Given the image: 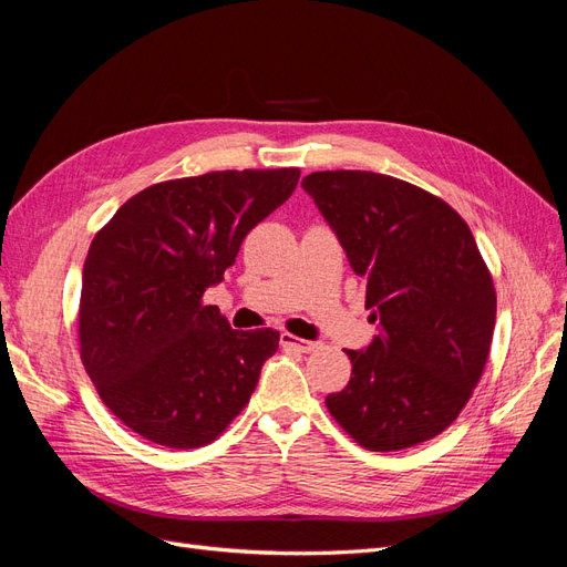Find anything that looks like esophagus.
I'll list each match as a JSON object with an SVG mask.
<instances>
[{
  "label": "esophagus",
  "instance_id": "1",
  "mask_svg": "<svg viewBox=\"0 0 567 567\" xmlns=\"http://www.w3.org/2000/svg\"><path fill=\"white\" fill-rule=\"evenodd\" d=\"M281 346L284 348H290V350H298V352H315L317 348H319V342H315V340H300V338H296V336H290V333H281Z\"/></svg>",
  "mask_w": 567,
  "mask_h": 567
}]
</instances>
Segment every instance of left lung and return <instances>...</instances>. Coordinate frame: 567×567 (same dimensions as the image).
Segmentation results:
<instances>
[{
  "instance_id": "obj_1",
  "label": "left lung",
  "mask_w": 567,
  "mask_h": 567,
  "mask_svg": "<svg viewBox=\"0 0 567 567\" xmlns=\"http://www.w3.org/2000/svg\"><path fill=\"white\" fill-rule=\"evenodd\" d=\"M367 286L379 333L348 350L350 383L326 398L362 447L398 452L440 435L487 364L496 293L461 215L423 188L364 169L302 179Z\"/></svg>"
}]
</instances>
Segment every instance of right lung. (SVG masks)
Returning <instances> with one entry per match:
<instances>
[{
    "mask_svg": "<svg viewBox=\"0 0 567 567\" xmlns=\"http://www.w3.org/2000/svg\"><path fill=\"white\" fill-rule=\"evenodd\" d=\"M298 179V167H281L161 182L94 236L82 269L80 357L99 398L134 433L196 450L248 404L279 331H234L203 293Z\"/></svg>",
    "mask_w": 567,
    "mask_h": 567,
    "instance_id": "1",
    "label": "right lung"
}]
</instances>
